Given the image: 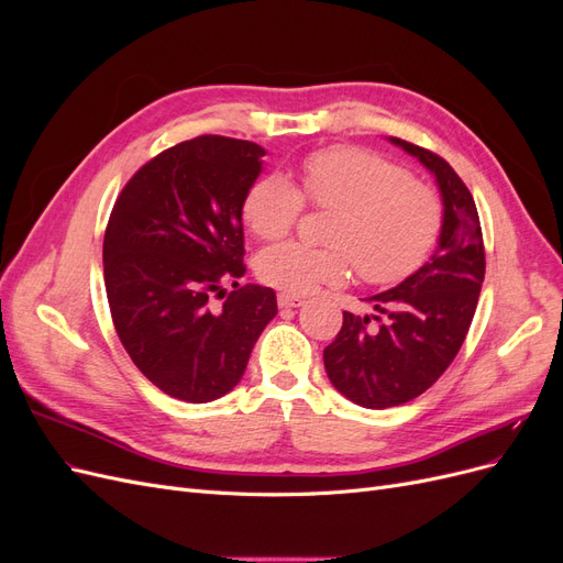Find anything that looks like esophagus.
Wrapping results in <instances>:
<instances>
[{
	"mask_svg": "<svg viewBox=\"0 0 563 563\" xmlns=\"http://www.w3.org/2000/svg\"><path fill=\"white\" fill-rule=\"evenodd\" d=\"M277 302H279V308H300V305H305L302 298L288 296V294H279V296H277Z\"/></svg>",
	"mask_w": 563,
	"mask_h": 563,
	"instance_id": "esophagus-1",
	"label": "esophagus"
}]
</instances>
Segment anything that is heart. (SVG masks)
Here are the masks:
<instances>
[{"label":"heart","mask_w":563,"mask_h":563,"mask_svg":"<svg viewBox=\"0 0 563 563\" xmlns=\"http://www.w3.org/2000/svg\"><path fill=\"white\" fill-rule=\"evenodd\" d=\"M305 199L335 211L327 232L331 249L286 242L258 255V277L288 296L343 284L352 265L366 284H399L428 263L444 230V203L430 185L360 147L312 152L300 164V187L282 174L258 178L244 197V220L261 240H282L298 223Z\"/></svg>","instance_id":"1"}]
</instances>
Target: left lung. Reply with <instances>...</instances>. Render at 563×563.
<instances>
[{
    "label": "left lung",
    "mask_w": 563,
    "mask_h": 563,
    "mask_svg": "<svg viewBox=\"0 0 563 563\" xmlns=\"http://www.w3.org/2000/svg\"><path fill=\"white\" fill-rule=\"evenodd\" d=\"M437 178L444 201L439 246L411 277L371 296L385 321L343 312V329L323 350L329 380L364 408H389L420 397L455 360L479 300L486 253L472 192L446 159L420 145L389 139Z\"/></svg>",
    "instance_id": "8db88e82"
}]
</instances>
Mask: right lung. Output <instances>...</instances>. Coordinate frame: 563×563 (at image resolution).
I'll use <instances>...</instances> for the list:
<instances>
[{
  "label": "right lung",
  "mask_w": 563,
  "mask_h": 563,
  "mask_svg": "<svg viewBox=\"0 0 563 563\" xmlns=\"http://www.w3.org/2000/svg\"><path fill=\"white\" fill-rule=\"evenodd\" d=\"M265 150L225 135L168 147L117 197L103 240L114 331L164 395L207 404L242 380L251 350L277 314L267 286H242V209ZM232 283L220 311L210 298Z\"/></svg>",
  "instance_id": "right-lung-1"
}]
</instances>
